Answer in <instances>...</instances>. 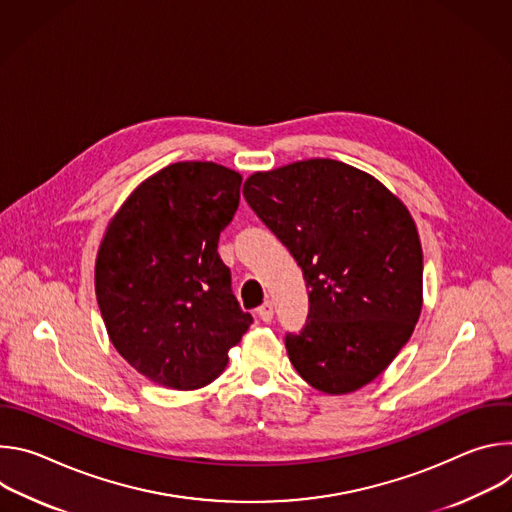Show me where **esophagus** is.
I'll use <instances>...</instances> for the list:
<instances>
[{
	"label": "esophagus",
	"instance_id": "34e87169",
	"mask_svg": "<svg viewBox=\"0 0 512 512\" xmlns=\"http://www.w3.org/2000/svg\"><path fill=\"white\" fill-rule=\"evenodd\" d=\"M257 316L263 320V322H271L273 320V304L267 300L263 302L259 308H257Z\"/></svg>",
	"mask_w": 512,
	"mask_h": 512
}]
</instances>
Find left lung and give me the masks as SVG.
I'll use <instances>...</instances> for the list:
<instances>
[{
	"mask_svg": "<svg viewBox=\"0 0 512 512\" xmlns=\"http://www.w3.org/2000/svg\"><path fill=\"white\" fill-rule=\"evenodd\" d=\"M243 194L310 287L304 330L285 336L294 369L328 395L375 381L423 306V253L407 206L375 176L326 158L255 172Z\"/></svg>",
	"mask_w": 512,
	"mask_h": 512,
	"instance_id": "obj_1",
	"label": "left lung"
}]
</instances>
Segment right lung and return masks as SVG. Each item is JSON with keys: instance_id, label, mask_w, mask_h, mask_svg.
Masks as SVG:
<instances>
[{"instance_id": "1", "label": "right lung", "mask_w": 512, "mask_h": 512, "mask_svg": "<svg viewBox=\"0 0 512 512\" xmlns=\"http://www.w3.org/2000/svg\"><path fill=\"white\" fill-rule=\"evenodd\" d=\"M241 182L214 162L170 164L143 180L107 225L95 263L101 316L117 352L156 385L206 387L253 322L218 255Z\"/></svg>"}]
</instances>
